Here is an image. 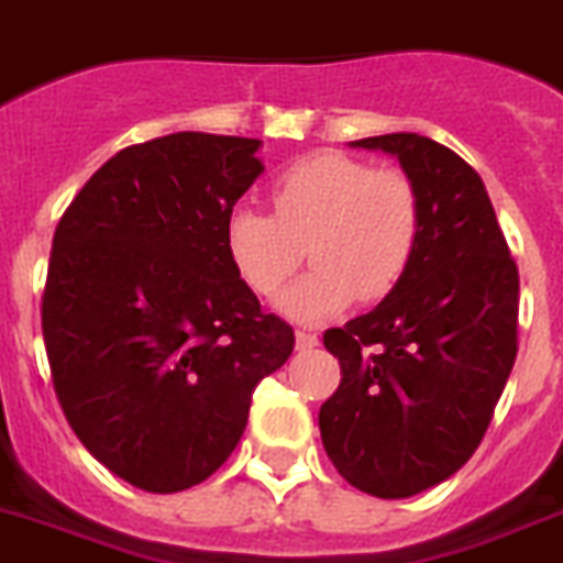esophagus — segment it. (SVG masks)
Masks as SVG:
<instances>
[{
	"mask_svg": "<svg viewBox=\"0 0 563 563\" xmlns=\"http://www.w3.org/2000/svg\"><path fill=\"white\" fill-rule=\"evenodd\" d=\"M297 350L306 353V350H314L318 346V332H306V329H297Z\"/></svg>",
	"mask_w": 563,
	"mask_h": 563,
	"instance_id": "1",
	"label": "esophagus"
}]
</instances>
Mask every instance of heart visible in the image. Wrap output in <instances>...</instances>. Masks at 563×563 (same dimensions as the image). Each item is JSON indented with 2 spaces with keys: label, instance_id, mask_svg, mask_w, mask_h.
Wrapping results in <instances>:
<instances>
[{
  "label": "heart",
  "instance_id": "1",
  "mask_svg": "<svg viewBox=\"0 0 563 563\" xmlns=\"http://www.w3.org/2000/svg\"><path fill=\"white\" fill-rule=\"evenodd\" d=\"M274 213L234 208L225 251L254 295L272 297L309 251L314 268L277 297L291 321L318 323L355 297L382 300L408 274L422 240V196L396 167L321 150L289 164L272 185Z\"/></svg>",
  "mask_w": 563,
  "mask_h": 563
}]
</instances>
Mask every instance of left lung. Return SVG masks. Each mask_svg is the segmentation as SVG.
<instances>
[{
	"label": "left lung",
	"instance_id": "left-lung-1",
	"mask_svg": "<svg viewBox=\"0 0 563 563\" xmlns=\"http://www.w3.org/2000/svg\"><path fill=\"white\" fill-rule=\"evenodd\" d=\"M399 158L422 196V240L382 303L323 344L341 385L318 424L338 474L373 497H413L477 451L518 355V266L483 178L416 132L353 141Z\"/></svg>",
	"mask_w": 563,
	"mask_h": 563
}]
</instances>
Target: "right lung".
Returning a JSON list of instances; mask_svg holds the SVG:
<instances>
[{
  "label": "right lung",
  "instance_id": "add662e5",
  "mask_svg": "<svg viewBox=\"0 0 563 563\" xmlns=\"http://www.w3.org/2000/svg\"><path fill=\"white\" fill-rule=\"evenodd\" d=\"M257 139L173 132L115 153L52 242L43 338L59 408L98 463L170 495L217 472L251 393L295 350L225 251Z\"/></svg>",
  "mask_w": 563,
  "mask_h": 563
}]
</instances>
